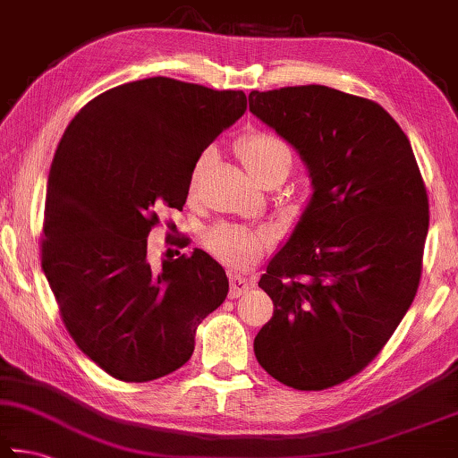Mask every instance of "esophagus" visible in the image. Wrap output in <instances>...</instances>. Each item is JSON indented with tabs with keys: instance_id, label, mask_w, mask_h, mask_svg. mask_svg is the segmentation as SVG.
<instances>
[{
	"instance_id": "esophagus-1",
	"label": "esophagus",
	"mask_w": 458,
	"mask_h": 458,
	"mask_svg": "<svg viewBox=\"0 0 458 458\" xmlns=\"http://www.w3.org/2000/svg\"><path fill=\"white\" fill-rule=\"evenodd\" d=\"M254 286V282L240 274H230V298H240Z\"/></svg>"
}]
</instances>
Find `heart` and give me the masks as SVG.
<instances>
[{"label": "heart", "instance_id": "obj_1", "mask_svg": "<svg viewBox=\"0 0 458 458\" xmlns=\"http://www.w3.org/2000/svg\"><path fill=\"white\" fill-rule=\"evenodd\" d=\"M236 152L246 172L264 188L270 184H280L290 174V168H293V152H290V148L280 138L266 134V131H254V134L240 138ZM210 160V149L198 156L192 174H190V192H194L198 180H200ZM272 228H244L230 222L214 224L204 234V244L208 246V250L238 270L252 266L266 248L272 244Z\"/></svg>", "mask_w": 458, "mask_h": 458}]
</instances>
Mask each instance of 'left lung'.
I'll return each mask as SVG.
<instances>
[{
    "label": "left lung",
    "instance_id": "8db88e82",
    "mask_svg": "<svg viewBox=\"0 0 458 458\" xmlns=\"http://www.w3.org/2000/svg\"><path fill=\"white\" fill-rule=\"evenodd\" d=\"M250 112L301 154L312 198L262 274L274 314L254 338L272 378L324 390L359 374L417 294L428 198L401 126L327 86L250 91Z\"/></svg>",
    "mask_w": 458,
    "mask_h": 458
}]
</instances>
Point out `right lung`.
I'll return each instance as SVG.
<instances>
[{
	"label": "right lung",
	"mask_w": 458,
	"mask_h": 458,
	"mask_svg": "<svg viewBox=\"0 0 458 458\" xmlns=\"http://www.w3.org/2000/svg\"><path fill=\"white\" fill-rule=\"evenodd\" d=\"M244 112V91L157 76L104 91L64 131L41 268L73 343L114 378L184 367L198 324L228 294L226 272L198 248L149 264L148 234L164 208L182 210L198 156Z\"/></svg>",
	"instance_id": "obj_1"
}]
</instances>
